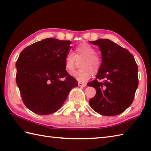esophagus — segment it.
<instances>
[{
  "label": "esophagus",
  "instance_id": "34e87169",
  "mask_svg": "<svg viewBox=\"0 0 151 151\" xmlns=\"http://www.w3.org/2000/svg\"><path fill=\"white\" fill-rule=\"evenodd\" d=\"M78 85L80 86V87H85L86 83H82V82H78Z\"/></svg>",
  "mask_w": 151,
  "mask_h": 151
}]
</instances>
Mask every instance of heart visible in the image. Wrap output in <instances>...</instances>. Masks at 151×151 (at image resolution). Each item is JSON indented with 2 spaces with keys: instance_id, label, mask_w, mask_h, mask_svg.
Here are the masks:
<instances>
[{
  "instance_id": "heart-1",
  "label": "heart",
  "mask_w": 151,
  "mask_h": 151,
  "mask_svg": "<svg viewBox=\"0 0 151 151\" xmlns=\"http://www.w3.org/2000/svg\"><path fill=\"white\" fill-rule=\"evenodd\" d=\"M83 61L81 64L82 69L73 72L72 76L79 81H85L93 74H96L101 68L102 59L100 55L96 53L94 47L87 43H81L76 46L72 53L66 55L64 59V66L69 73L76 68L77 60Z\"/></svg>"
}]
</instances>
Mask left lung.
I'll return each instance as SVG.
<instances>
[{
	"instance_id": "8db88e82",
	"label": "left lung",
	"mask_w": 151,
	"mask_h": 151,
	"mask_svg": "<svg viewBox=\"0 0 151 151\" xmlns=\"http://www.w3.org/2000/svg\"><path fill=\"white\" fill-rule=\"evenodd\" d=\"M89 42L99 47L102 57V64L96 79L87 83L96 91L89 104L100 115L121 114L133 102L138 87L136 60L127 49L108 39ZM99 79L102 80L100 82Z\"/></svg>"
}]
</instances>
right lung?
<instances>
[{"label": "right lung", "mask_w": 151, "mask_h": 151, "mask_svg": "<svg viewBox=\"0 0 151 151\" xmlns=\"http://www.w3.org/2000/svg\"><path fill=\"white\" fill-rule=\"evenodd\" d=\"M70 40L46 38L21 51L15 66L16 83L24 105L38 115L60 109L70 91L78 85L64 66Z\"/></svg>", "instance_id": "1"}]
</instances>
